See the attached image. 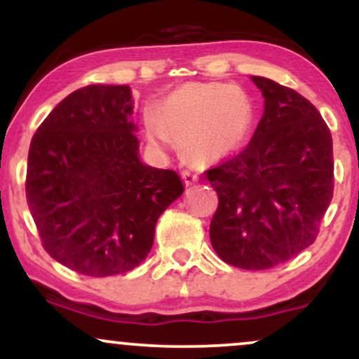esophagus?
I'll use <instances>...</instances> for the list:
<instances>
[{"label": "esophagus", "mask_w": 359, "mask_h": 359, "mask_svg": "<svg viewBox=\"0 0 359 359\" xmlns=\"http://www.w3.org/2000/svg\"><path fill=\"white\" fill-rule=\"evenodd\" d=\"M182 179L185 185H192L194 182H197L199 180V174H197L196 170H192V168H187V170L182 172Z\"/></svg>", "instance_id": "esophagus-1"}]
</instances>
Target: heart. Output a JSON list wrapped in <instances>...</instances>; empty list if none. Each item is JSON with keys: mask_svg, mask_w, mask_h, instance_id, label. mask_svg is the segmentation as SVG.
Segmentation results:
<instances>
[{"mask_svg": "<svg viewBox=\"0 0 359 359\" xmlns=\"http://www.w3.org/2000/svg\"><path fill=\"white\" fill-rule=\"evenodd\" d=\"M253 104L231 84H187L168 94L147 119L148 137L156 143H182L194 162H212L245 145L253 126Z\"/></svg>", "mask_w": 359, "mask_h": 359, "instance_id": "1", "label": "heart"}]
</instances>
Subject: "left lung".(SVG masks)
I'll return each mask as SVG.
<instances>
[{
    "instance_id": "1",
    "label": "left lung",
    "mask_w": 359,
    "mask_h": 359,
    "mask_svg": "<svg viewBox=\"0 0 359 359\" xmlns=\"http://www.w3.org/2000/svg\"><path fill=\"white\" fill-rule=\"evenodd\" d=\"M265 111L245 150L205 177L217 192L212 248L245 270L273 269L316 241L334 191L332 137L297 90L251 76Z\"/></svg>"
}]
</instances>
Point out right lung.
Listing matches in <instances>:
<instances>
[{
	"instance_id": "1",
	"label": "right lung",
	"mask_w": 359,
	"mask_h": 359,
	"mask_svg": "<svg viewBox=\"0 0 359 359\" xmlns=\"http://www.w3.org/2000/svg\"><path fill=\"white\" fill-rule=\"evenodd\" d=\"M131 113L128 86H86L52 109L28 150L25 191L43 250L88 277L137 269L184 192L175 170L140 162Z\"/></svg>"
}]
</instances>
